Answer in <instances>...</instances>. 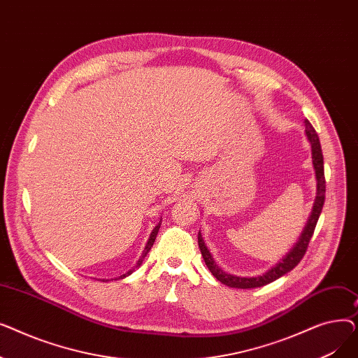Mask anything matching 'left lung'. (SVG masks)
<instances>
[{
  "mask_svg": "<svg viewBox=\"0 0 358 358\" xmlns=\"http://www.w3.org/2000/svg\"><path fill=\"white\" fill-rule=\"evenodd\" d=\"M305 134H306L308 141L310 142V149H312V164H313L315 177H316V197L313 201V208L309 215V219L302 231V235L299 236V241L294 243L293 248L267 273L257 275V277H239V275L224 273L216 264L210 251L208 250V247H206L201 234L199 232V248L201 251L203 259L206 262V266H208V268L210 270V273L220 281V283L227 285L229 287H235V289H255V287L266 286L268 283H273V281H275L281 275H285L289 271H292L299 264L300 259L303 258V255L308 250V245H309V241L313 235L316 222H317L319 216H321L324 201H325L324 155H322V149H321V142H319L317 134L308 119H305Z\"/></svg>",
  "mask_w": 358,
  "mask_h": 358,
  "instance_id": "obj_1",
  "label": "left lung"
}]
</instances>
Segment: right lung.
Listing matches in <instances>:
<instances>
[{
    "label": "right lung",
    "mask_w": 358,
    "mask_h": 358,
    "mask_svg": "<svg viewBox=\"0 0 358 358\" xmlns=\"http://www.w3.org/2000/svg\"><path fill=\"white\" fill-rule=\"evenodd\" d=\"M162 220V219H161ZM161 220H159V223L157 224V227L154 228V231L150 232V235H149V239H148V242H146V247H145V250H143V252H142V255H141V258L138 259V262H136V266H135V268H138V267H141L142 266V262H143V259H145V257H146V254L150 251V248H152V245H154V242H155V238H157V235H158V231H159V228H161ZM135 268H131V270H129L126 274H123V275H120L119 277V280L120 278H124V277H127V275H130L131 273L135 271ZM101 281H107L106 278H101Z\"/></svg>",
    "instance_id": "right-lung-1"
}]
</instances>
